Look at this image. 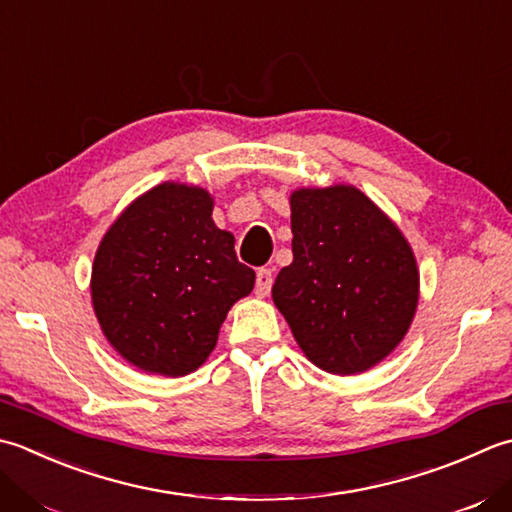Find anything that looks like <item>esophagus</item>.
Returning <instances> with one entry per match:
<instances>
[{"label": "esophagus", "mask_w": 512, "mask_h": 512, "mask_svg": "<svg viewBox=\"0 0 512 512\" xmlns=\"http://www.w3.org/2000/svg\"><path fill=\"white\" fill-rule=\"evenodd\" d=\"M273 288V270L270 268H259L257 270V282H255V295L266 297Z\"/></svg>", "instance_id": "esophagus-1"}]
</instances>
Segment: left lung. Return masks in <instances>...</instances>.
Listing matches in <instances>:
<instances>
[{
  "mask_svg": "<svg viewBox=\"0 0 512 512\" xmlns=\"http://www.w3.org/2000/svg\"><path fill=\"white\" fill-rule=\"evenodd\" d=\"M293 262L273 302L295 342L330 375H359L393 353L419 302V270L399 226L350 184L290 193Z\"/></svg>",
  "mask_w": 512,
  "mask_h": 512,
  "instance_id": "8db88e82",
  "label": "left lung"
}]
</instances>
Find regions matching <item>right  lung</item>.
Here are the masks:
<instances>
[{"label": "right lung", "mask_w": 512, "mask_h": 512, "mask_svg": "<svg viewBox=\"0 0 512 512\" xmlns=\"http://www.w3.org/2000/svg\"><path fill=\"white\" fill-rule=\"evenodd\" d=\"M202 186L164 182L133 199L99 242L90 299L108 344L144 373L184 377L217 344L255 270L213 222Z\"/></svg>", "instance_id": "obj_1"}]
</instances>
